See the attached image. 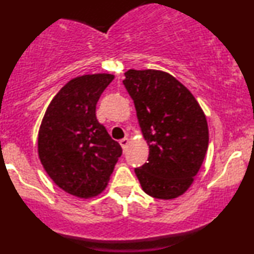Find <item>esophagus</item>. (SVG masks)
<instances>
[{
	"label": "esophagus",
	"instance_id": "1",
	"mask_svg": "<svg viewBox=\"0 0 254 254\" xmlns=\"http://www.w3.org/2000/svg\"><path fill=\"white\" fill-rule=\"evenodd\" d=\"M129 143H130L129 138H123V139H121V141H119V144L122 145V148H123L124 151L127 150V145H129Z\"/></svg>",
	"mask_w": 254,
	"mask_h": 254
}]
</instances>
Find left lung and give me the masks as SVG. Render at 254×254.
<instances>
[{
  "instance_id": "obj_1",
  "label": "left lung",
  "mask_w": 254,
  "mask_h": 254,
  "mask_svg": "<svg viewBox=\"0 0 254 254\" xmlns=\"http://www.w3.org/2000/svg\"><path fill=\"white\" fill-rule=\"evenodd\" d=\"M124 75L149 145L148 162L136 168V176L147 194L174 199L190 189L205 157V115L190 90L168 72L130 69Z\"/></svg>"
}]
</instances>
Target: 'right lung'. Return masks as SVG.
Instances as JSON below:
<instances>
[{"mask_svg":"<svg viewBox=\"0 0 254 254\" xmlns=\"http://www.w3.org/2000/svg\"><path fill=\"white\" fill-rule=\"evenodd\" d=\"M112 74L77 76L65 83L46 109L39 132L38 155L58 188L88 199L110 182L122 148L98 122L95 107Z\"/></svg>","mask_w":254,"mask_h":254,"instance_id":"obj_1","label":"right lung"}]
</instances>
